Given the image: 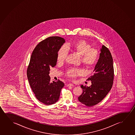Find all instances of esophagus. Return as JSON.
<instances>
[{
    "instance_id": "obj_1",
    "label": "esophagus",
    "mask_w": 135,
    "mask_h": 135,
    "mask_svg": "<svg viewBox=\"0 0 135 135\" xmlns=\"http://www.w3.org/2000/svg\"><path fill=\"white\" fill-rule=\"evenodd\" d=\"M67 86H74V85L73 84H71V83H70V84H67L66 85Z\"/></svg>"
}]
</instances>
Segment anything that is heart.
<instances>
[{"label":"heart","instance_id":"1","mask_svg":"<svg viewBox=\"0 0 135 135\" xmlns=\"http://www.w3.org/2000/svg\"><path fill=\"white\" fill-rule=\"evenodd\" d=\"M68 49L73 51L81 56L83 64L87 67L93 66L97 63L98 54L95 49H92L90 45L84 40H79L73 44L63 46L58 51L57 60L59 62H64L68 55ZM83 71L79 69H71L67 72V76L74 78L83 73Z\"/></svg>","mask_w":135,"mask_h":135}]
</instances>
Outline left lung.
<instances>
[{
	"instance_id": "1",
	"label": "left lung",
	"mask_w": 135,
	"mask_h": 135,
	"mask_svg": "<svg viewBox=\"0 0 135 135\" xmlns=\"http://www.w3.org/2000/svg\"><path fill=\"white\" fill-rule=\"evenodd\" d=\"M99 58L92 75L87 79L91 81L90 86H80L83 93L78 100L91 107L101 102L110 91L114 78L113 59L110 52L104 45L100 49Z\"/></svg>"
}]
</instances>
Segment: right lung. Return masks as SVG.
<instances>
[{
    "label": "right lung",
    "mask_w": 135,
    "mask_h": 135,
    "mask_svg": "<svg viewBox=\"0 0 135 135\" xmlns=\"http://www.w3.org/2000/svg\"><path fill=\"white\" fill-rule=\"evenodd\" d=\"M65 40L59 37H50L38 44L33 50L27 75L32 90L37 99L46 105L57 102L64 84L58 80L50 82L51 67L55 66L58 51Z\"/></svg>",
    "instance_id": "1"
}]
</instances>
